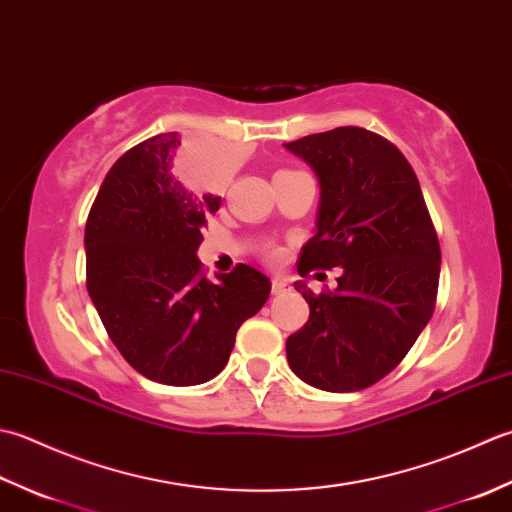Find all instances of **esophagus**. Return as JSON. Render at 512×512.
<instances>
[{
    "label": "esophagus",
    "instance_id": "1",
    "mask_svg": "<svg viewBox=\"0 0 512 512\" xmlns=\"http://www.w3.org/2000/svg\"><path fill=\"white\" fill-rule=\"evenodd\" d=\"M289 289V283L285 278H274L271 280V294H285V291Z\"/></svg>",
    "mask_w": 512,
    "mask_h": 512
}]
</instances>
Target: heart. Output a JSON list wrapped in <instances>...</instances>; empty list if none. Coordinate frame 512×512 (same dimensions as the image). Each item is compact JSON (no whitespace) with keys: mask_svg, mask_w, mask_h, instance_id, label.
I'll return each mask as SVG.
<instances>
[{"mask_svg":"<svg viewBox=\"0 0 512 512\" xmlns=\"http://www.w3.org/2000/svg\"><path fill=\"white\" fill-rule=\"evenodd\" d=\"M280 172H287V170H280Z\"/></svg>","mask_w":512,"mask_h":512,"instance_id":"obj_1","label":"heart"}]
</instances>
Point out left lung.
<instances>
[{
    "instance_id": "8db88e82",
    "label": "left lung",
    "mask_w": 512,
    "mask_h": 512,
    "mask_svg": "<svg viewBox=\"0 0 512 512\" xmlns=\"http://www.w3.org/2000/svg\"><path fill=\"white\" fill-rule=\"evenodd\" d=\"M285 148L320 183L318 232L298 274L342 267L336 291L294 285L309 320L287 338L289 367L322 391L367 389L404 360L435 309L442 254L420 181L391 141L356 125Z\"/></svg>"
}]
</instances>
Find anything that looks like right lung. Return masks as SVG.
<instances>
[{"label": "right lung", "instance_id": "right-lung-1", "mask_svg": "<svg viewBox=\"0 0 512 512\" xmlns=\"http://www.w3.org/2000/svg\"><path fill=\"white\" fill-rule=\"evenodd\" d=\"M179 132L125 152L86 221V285L114 347L148 380L192 387L225 369L236 331L265 305L271 283L249 265L210 280L196 256L221 196L181 183Z\"/></svg>", "mask_w": 512, "mask_h": 512}]
</instances>
